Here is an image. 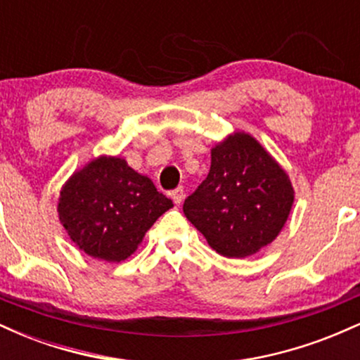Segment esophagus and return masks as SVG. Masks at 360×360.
Segmentation results:
<instances>
[{"label":"esophagus","instance_id":"1","mask_svg":"<svg viewBox=\"0 0 360 360\" xmlns=\"http://www.w3.org/2000/svg\"><path fill=\"white\" fill-rule=\"evenodd\" d=\"M171 198H172V201H174L176 205H181V203H183V200H184V189L183 188L174 189V191L171 193Z\"/></svg>","mask_w":360,"mask_h":360}]
</instances>
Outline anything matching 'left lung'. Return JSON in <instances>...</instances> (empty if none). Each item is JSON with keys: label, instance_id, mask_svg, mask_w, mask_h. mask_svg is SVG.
<instances>
[{"label": "left lung", "instance_id": "obj_1", "mask_svg": "<svg viewBox=\"0 0 360 360\" xmlns=\"http://www.w3.org/2000/svg\"><path fill=\"white\" fill-rule=\"evenodd\" d=\"M292 203L295 189L278 160L250 134L233 131L212 148L208 176L183 212L213 250L243 259L278 237Z\"/></svg>", "mask_w": 360, "mask_h": 360}]
</instances>
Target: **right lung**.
<instances>
[{"instance_id": "obj_1", "label": "right lung", "mask_w": 360, "mask_h": 360, "mask_svg": "<svg viewBox=\"0 0 360 360\" xmlns=\"http://www.w3.org/2000/svg\"><path fill=\"white\" fill-rule=\"evenodd\" d=\"M172 206L125 159L100 155L65 181L57 213L82 252L106 262H122L139 249L147 230Z\"/></svg>"}]
</instances>
